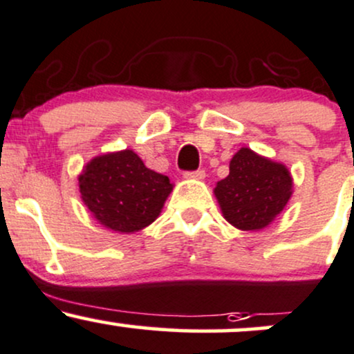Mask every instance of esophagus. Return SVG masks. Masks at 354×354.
Here are the masks:
<instances>
[{"label":"esophagus","instance_id":"1","mask_svg":"<svg viewBox=\"0 0 354 354\" xmlns=\"http://www.w3.org/2000/svg\"><path fill=\"white\" fill-rule=\"evenodd\" d=\"M185 178H188V180H203V178H205V171H203V169H194V171H185Z\"/></svg>","mask_w":354,"mask_h":354}]
</instances>
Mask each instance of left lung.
<instances>
[{
	"instance_id": "obj_1",
	"label": "left lung",
	"mask_w": 354,
	"mask_h": 354,
	"mask_svg": "<svg viewBox=\"0 0 354 354\" xmlns=\"http://www.w3.org/2000/svg\"><path fill=\"white\" fill-rule=\"evenodd\" d=\"M291 176L283 165L241 148L230 163V174L214 188L223 216L245 231L263 230L291 198Z\"/></svg>"
}]
</instances>
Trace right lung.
<instances>
[{"label": "right lung", "instance_id": "obj_1", "mask_svg": "<svg viewBox=\"0 0 354 354\" xmlns=\"http://www.w3.org/2000/svg\"><path fill=\"white\" fill-rule=\"evenodd\" d=\"M171 189L169 178L146 168L131 149L95 158L80 176L81 198L93 216L120 233L151 225Z\"/></svg>", "mask_w": 354, "mask_h": 354}]
</instances>
